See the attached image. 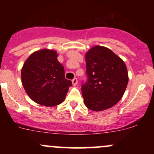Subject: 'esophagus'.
Returning a JSON list of instances; mask_svg holds the SVG:
<instances>
[{
    "mask_svg": "<svg viewBox=\"0 0 154 154\" xmlns=\"http://www.w3.org/2000/svg\"><path fill=\"white\" fill-rule=\"evenodd\" d=\"M72 85H77L78 81H77V79L75 77V78H74L73 79H72Z\"/></svg>",
    "mask_w": 154,
    "mask_h": 154,
    "instance_id": "obj_1",
    "label": "esophagus"
}]
</instances>
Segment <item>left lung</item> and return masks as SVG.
Masks as SVG:
<instances>
[{
	"instance_id": "1",
	"label": "left lung",
	"mask_w": 154,
	"mask_h": 154,
	"mask_svg": "<svg viewBox=\"0 0 154 154\" xmlns=\"http://www.w3.org/2000/svg\"><path fill=\"white\" fill-rule=\"evenodd\" d=\"M85 60L87 79L81 88L85 105L95 111L114 106L122 98L128 83L125 62L102 46L91 48Z\"/></svg>"
}]
</instances>
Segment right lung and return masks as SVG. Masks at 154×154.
I'll list each match as a JSON object with an SVG mask.
<instances>
[{
    "instance_id": "1",
    "label": "right lung",
    "mask_w": 154,
    "mask_h": 154,
    "mask_svg": "<svg viewBox=\"0 0 154 154\" xmlns=\"http://www.w3.org/2000/svg\"><path fill=\"white\" fill-rule=\"evenodd\" d=\"M56 51L43 49L29 56L22 69V82L32 100L45 106H54L64 100L70 80L65 78L64 68Z\"/></svg>"
}]
</instances>
